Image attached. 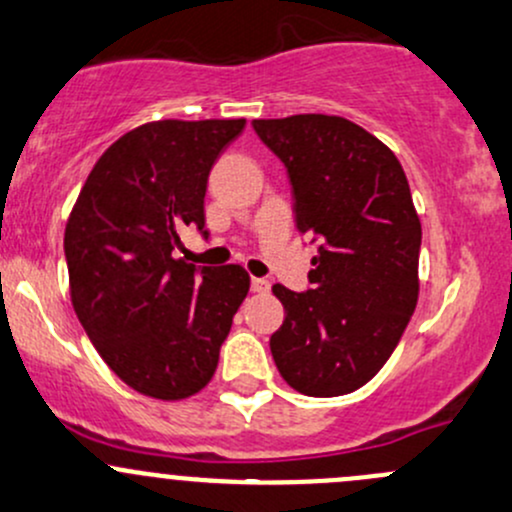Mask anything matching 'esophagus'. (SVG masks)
I'll list each match as a JSON object with an SVG mask.
<instances>
[{"label":"esophagus","mask_w":512,"mask_h":512,"mask_svg":"<svg viewBox=\"0 0 512 512\" xmlns=\"http://www.w3.org/2000/svg\"><path fill=\"white\" fill-rule=\"evenodd\" d=\"M250 287H252V292H255V294H267V292H270L272 284L267 282L265 277H252Z\"/></svg>","instance_id":"esophagus-1"}]
</instances>
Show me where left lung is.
<instances>
[{"mask_svg":"<svg viewBox=\"0 0 512 512\" xmlns=\"http://www.w3.org/2000/svg\"><path fill=\"white\" fill-rule=\"evenodd\" d=\"M252 127L287 169L297 230L319 247L306 292L272 287L287 311L272 358L301 395H348L387 363L417 306L422 225L410 184L395 154L343 117Z\"/></svg>","mask_w":512,"mask_h":512,"instance_id":"left-lung-1","label":"left lung"}]
</instances>
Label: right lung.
I'll list each match as a JSON object with an SVG mask.
<instances>
[{
	"instance_id": "1",
	"label": "right lung",
	"mask_w": 512,
	"mask_h": 512,
	"mask_svg": "<svg viewBox=\"0 0 512 512\" xmlns=\"http://www.w3.org/2000/svg\"><path fill=\"white\" fill-rule=\"evenodd\" d=\"M245 120L149 122L117 139L90 171L63 250L73 309L112 373L157 400L213 378L250 289L240 265L176 260L181 230L208 238V174Z\"/></svg>"
}]
</instances>
